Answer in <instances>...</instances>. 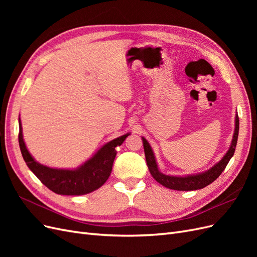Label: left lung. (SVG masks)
I'll return each instance as SVG.
<instances>
[{
  "instance_id": "obj_1",
  "label": "left lung",
  "mask_w": 257,
  "mask_h": 257,
  "mask_svg": "<svg viewBox=\"0 0 257 257\" xmlns=\"http://www.w3.org/2000/svg\"><path fill=\"white\" fill-rule=\"evenodd\" d=\"M238 133H239V118H238V114H236L234 136H232L231 144L226 154L224 155L219 163H216L214 166L206 170V172L195 174V175H188V176H169V175L161 173L151 146L149 145V143H148V141L145 137H142L148 168H149V172L155 180H157L160 184L164 185L165 188L177 190V191H195L199 189H204L205 186L212 183L215 179L223 173L225 167L227 166L229 160L232 158V155L235 153L237 141H238Z\"/></svg>"
}]
</instances>
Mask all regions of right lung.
I'll use <instances>...</instances> for the list:
<instances>
[{"mask_svg": "<svg viewBox=\"0 0 257 257\" xmlns=\"http://www.w3.org/2000/svg\"><path fill=\"white\" fill-rule=\"evenodd\" d=\"M131 133L112 139L99 148L91 159L75 169L51 168L34 160L23 141L19 118V146L28 167L52 192L60 195H84L100 188L109 178L115 158V148L121 146Z\"/></svg>", "mask_w": 257, "mask_h": 257, "instance_id": "right-lung-1", "label": "right lung"}]
</instances>
